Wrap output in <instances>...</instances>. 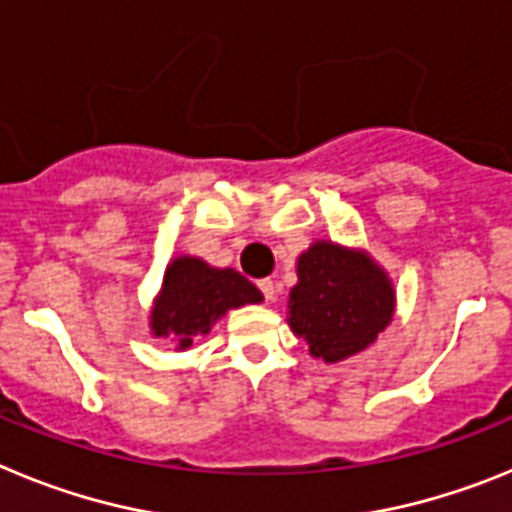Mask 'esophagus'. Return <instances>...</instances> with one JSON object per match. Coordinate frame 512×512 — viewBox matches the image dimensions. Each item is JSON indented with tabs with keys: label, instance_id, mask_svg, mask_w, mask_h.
<instances>
[{
	"label": "esophagus",
	"instance_id": "34e87169",
	"mask_svg": "<svg viewBox=\"0 0 512 512\" xmlns=\"http://www.w3.org/2000/svg\"><path fill=\"white\" fill-rule=\"evenodd\" d=\"M256 284H259L264 300H271V297H274V282H271V279H259Z\"/></svg>",
	"mask_w": 512,
	"mask_h": 512
}]
</instances>
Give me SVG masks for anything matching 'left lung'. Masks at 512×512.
Masks as SVG:
<instances>
[{
    "mask_svg": "<svg viewBox=\"0 0 512 512\" xmlns=\"http://www.w3.org/2000/svg\"><path fill=\"white\" fill-rule=\"evenodd\" d=\"M289 295V325L328 364L364 351L392 320L390 279L364 253L315 243L300 256Z\"/></svg>",
    "mask_w": 512,
    "mask_h": 512,
    "instance_id": "left-lung-1",
    "label": "left lung"
}]
</instances>
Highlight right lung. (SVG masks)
Returning a JSON list of instances; mask_svg holds the SVG:
<instances>
[{"instance_id": "1", "label": "right lung", "mask_w": 512, "mask_h": 512, "mask_svg": "<svg viewBox=\"0 0 512 512\" xmlns=\"http://www.w3.org/2000/svg\"><path fill=\"white\" fill-rule=\"evenodd\" d=\"M261 302V292L235 269H212L205 261L182 256L166 269L164 289L151 315L156 336H169L179 348L192 346L197 336L230 307Z\"/></svg>"}]
</instances>
